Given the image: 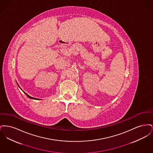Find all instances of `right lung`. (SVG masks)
Masks as SVG:
<instances>
[{"label":"right lung","instance_id":"right-lung-1","mask_svg":"<svg viewBox=\"0 0 153 153\" xmlns=\"http://www.w3.org/2000/svg\"><path fill=\"white\" fill-rule=\"evenodd\" d=\"M17 84H18V87L20 88V87H19V85H18V83H17ZM24 92V93H25V94H26V96H27V97H28L29 98H30V99H35V100H39V99H36V98H34V97H31V96H30L29 95H27V94L26 93H25V92Z\"/></svg>","mask_w":153,"mask_h":153}]
</instances>
